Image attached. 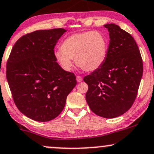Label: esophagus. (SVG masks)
Masks as SVG:
<instances>
[{"label": "esophagus", "instance_id": "esophagus-1", "mask_svg": "<svg viewBox=\"0 0 154 154\" xmlns=\"http://www.w3.org/2000/svg\"><path fill=\"white\" fill-rule=\"evenodd\" d=\"M76 80H77L78 82H81V81H83V79H82V77L80 76V75H77Z\"/></svg>", "mask_w": 154, "mask_h": 154}]
</instances>
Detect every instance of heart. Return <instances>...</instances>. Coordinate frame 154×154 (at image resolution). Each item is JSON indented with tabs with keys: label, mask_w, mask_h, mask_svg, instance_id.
<instances>
[{
	"label": "heart",
	"mask_w": 154,
	"mask_h": 154,
	"mask_svg": "<svg viewBox=\"0 0 154 154\" xmlns=\"http://www.w3.org/2000/svg\"><path fill=\"white\" fill-rule=\"evenodd\" d=\"M107 38L98 31L77 32L68 35L63 41L61 49L55 51L54 56L63 69L69 71L73 59L83 71H96L105 62L108 53Z\"/></svg>",
	"instance_id": "b5f03b06"
}]
</instances>
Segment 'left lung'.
<instances>
[{
  "instance_id": "8db88e82",
  "label": "left lung",
  "mask_w": 154,
  "mask_h": 154,
  "mask_svg": "<svg viewBox=\"0 0 154 154\" xmlns=\"http://www.w3.org/2000/svg\"><path fill=\"white\" fill-rule=\"evenodd\" d=\"M110 43L103 64L83 78L88 86L87 103L99 116L113 119L129 110L143 75L141 53L131 35L117 25L106 24Z\"/></svg>"
}]
</instances>
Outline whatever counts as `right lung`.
<instances>
[{
	"instance_id": "right-lung-1",
	"label": "right lung",
	"mask_w": 154,
	"mask_h": 154,
	"mask_svg": "<svg viewBox=\"0 0 154 154\" xmlns=\"http://www.w3.org/2000/svg\"><path fill=\"white\" fill-rule=\"evenodd\" d=\"M66 31L39 30L20 37L6 63V79L19 111L34 121H49L61 113L76 85L73 73L56 62L54 47Z\"/></svg>"
}]
</instances>
